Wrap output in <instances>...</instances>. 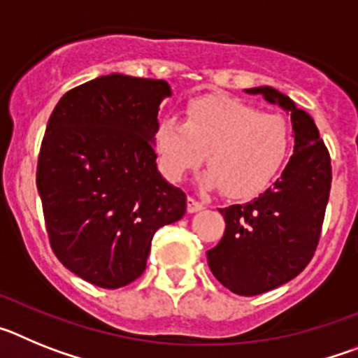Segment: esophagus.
<instances>
[{
	"mask_svg": "<svg viewBox=\"0 0 358 358\" xmlns=\"http://www.w3.org/2000/svg\"><path fill=\"white\" fill-rule=\"evenodd\" d=\"M186 210H188V213H195V211L204 210V202L197 201L195 197H188V202H186Z\"/></svg>",
	"mask_w": 358,
	"mask_h": 358,
	"instance_id": "esophagus-1",
	"label": "esophagus"
}]
</instances>
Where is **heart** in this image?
Returning <instances> with one entry per match:
<instances>
[{
	"label": "heart",
	"instance_id": "b5f03b06",
	"mask_svg": "<svg viewBox=\"0 0 358 358\" xmlns=\"http://www.w3.org/2000/svg\"><path fill=\"white\" fill-rule=\"evenodd\" d=\"M163 176L182 181L206 159L204 185L226 197L264 192L289 157L292 134L283 116L262 113L238 98L201 96L186 106L185 122L166 116L154 129Z\"/></svg>",
	"mask_w": 358,
	"mask_h": 358
}]
</instances>
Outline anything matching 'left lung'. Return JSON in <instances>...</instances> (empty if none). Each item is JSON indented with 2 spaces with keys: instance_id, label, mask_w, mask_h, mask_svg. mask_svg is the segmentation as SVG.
Here are the masks:
<instances>
[{
  "instance_id": "obj_1",
  "label": "left lung",
  "mask_w": 358,
  "mask_h": 358,
  "mask_svg": "<svg viewBox=\"0 0 358 358\" xmlns=\"http://www.w3.org/2000/svg\"><path fill=\"white\" fill-rule=\"evenodd\" d=\"M290 113L294 154L273 188L222 208L226 231L208 251L211 273L231 292L256 296L283 285L310 264L321 238L331 186V159L314 120L273 87H252Z\"/></svg>"
}]
</instances>
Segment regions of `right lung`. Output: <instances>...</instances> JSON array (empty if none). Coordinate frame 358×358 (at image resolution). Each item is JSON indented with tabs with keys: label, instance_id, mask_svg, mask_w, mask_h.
Here are the masks:
<instances>
[{
	"label": "right lung",
	"instance_id": "obj_1",
	"mask_svg": "<svg viewBox=\"0 0 358 358\" xmlns=\"http://www.w3.org/2000/svg\"><path fill=\"white\" fill-rule=\"evenodd\" d=\"M164 80L106 75L69 90L46 125L37 189L50 245L66 268L102 289L143 274L152 236L186 211L157 172L152 136Z\"/></svg>",
	"mask_w": 358,
	"mask_h": 358
}]
</instances>
